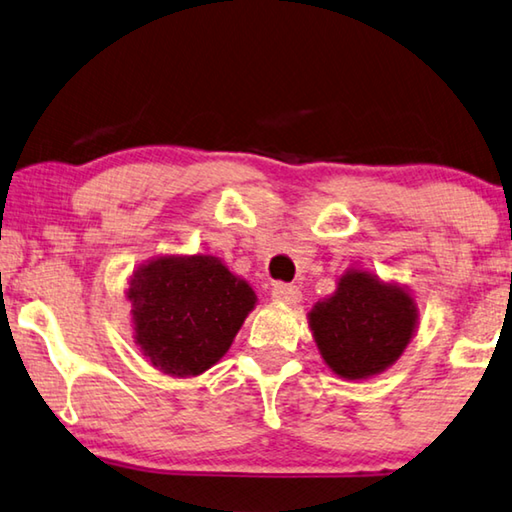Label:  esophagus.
Returning <instances> with one entry per match:
<instances>
[{"instance_id": "obj_1", "label": "esophagus", "mask_w": 512, "mask_h": 512, "mask_svg": "<svg viewBox=\"0 0 512 512\" xmlns=\"http://www.w3.org/2000/svg\"><path fill=\"white\" fill-rule=\"evenodd\" d=\"M271 296L278 300V303H287V305H296V303H300V289L296 287V285H275L273 287V291H271Z\"/></svg>"}]
</instances>
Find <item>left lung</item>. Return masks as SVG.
Listing matches in <instances>:
<instances>
[{
    "mask_svg": "<svg viewBox=\"0 0 512 512\" xmlns=\"http://www.w3.org/2000/svg\"><path fill=\"white\" fill-rule=\"evenodd\" d=\"M417 323L415 300L376 275L348 271L335 296L314 305L310 328L328 367L348 380L376 376L399 360Z\"/></svg>",
    "mask_w": 512,
    "mask_h": 512,
    "instance_id": "8db88e82",
    "label": "left lung"
}]
</instances>
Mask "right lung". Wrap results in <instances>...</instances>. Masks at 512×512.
Listing matches in <instances>:
<instances>
[{
  "mask_svg": "<svg viewBox=\"0 0 512 512\" xmlns=\"http://www.w3.org/2000/svg\"><path fill=\"white\" fill-rule=\"evenodd\" d=\"M136 344L170 376H198L223 358L255 291L216 257H159L129 280Z\"/></svg>",
  "mask_w": 512,
  "mask_h": 512,
  "instance_id": "add662e5",
  "label": "right lung"
}]
</instances>
